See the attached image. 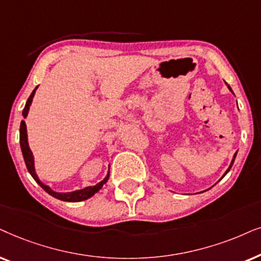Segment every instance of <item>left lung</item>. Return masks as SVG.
<instances>
[{
    "label": "left lung",
    "mask_w": 261,
    "mask_h": 261,
    "mask_svg": "<svg viewBox=\"0 0 261 261\" xmlns=\"http://www.w3.org/2000/svg\"><path fill=\"white\" fill-rule=\"evenodd\" d=\"M225 85H227V83H225ZM227 87H228V88H229V90H230V92L232 93V90H231V88H230V86H229V85H227ZM235 158H236V152H235V155H234V156H232V160H231L230 165H229V167H228V169H227V171H225V173H224V174H223V176H222V178H221V179H223V178H224V176H225V174H227V173H228L229 171H230V168H231L232 163H234V161H235ZM221 179H220V180H221Z\"/></svg>",
    "instance_id": "left-lung-1"
}]
</instances>
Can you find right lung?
I'll return each mask as SVG.
<instances>
[{
  "label": "right lung",
  "instance_id": "add662e5",
  "mask_svg": "<svg viewBox=\"0 0 261 261\" xmlns=\"http://www.w3.org/2000/svg\"><path fill=\"white\" fill-rule=\"evenodd\" d=\"M37 88H38V87H36V88L33 89L32 94L30 95L29 100L26 101L25 109H23V111H22L23 118H26L27 114H29L31 103H32L33 96H34V94H36ZM20 147H21L22 156H23V160H25L26 167H27V169H29L30 174L32 175V178L36 180V181L39 184V186L43 187V189L46 191V192L50 194V196L57 198V199H60V200H63V201H82V200L88 199V198L94 196L96 192H99V191L102 189V186L107 182V180H109L110 165H109V172H107L106 176L101 180V181L96 184V185L86 186L81 190H75V191H71V192H56V191L52 190L50 186L46 185V184H44L39 178H38V175L36 173V167H34V156L32 154V151H31L30 145H29V138H27V128H26L25 120H21V124H20Z\"/></svg>",
  "mask_w": 261,
  "mask_h": 261
}]
</instances>
